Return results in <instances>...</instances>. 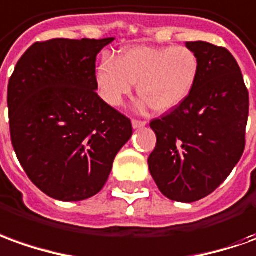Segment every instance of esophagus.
I'll return each instance as SVG.
<instances>
[{
    "label": "esophagus",
    "mask_w": 256,
    "mask_h": 256,
    "mask_svg": "<svg viewBox=\"0 0 256 256\" xmlns=\"http://www.w3.org/2000/svg\"><path fill=\"white\" fill-rule=\"evenodd\" d=\"M148 124L146 121H140V120H132V126L134 128H142V126H145Z\"/></svg>",
    "instance_id": "34e87169"
}]
</instances>
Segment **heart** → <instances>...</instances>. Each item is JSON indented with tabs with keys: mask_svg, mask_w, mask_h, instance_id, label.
Returning <instances> with one entry per match:
<instances>
[{
	"mask_svg": "<svg viewBox=\"0 0 256 256\" xmlns=\"http://www.w3.org/2000/svg\"><path fill=\"white\" fill-rule=\"evenodd\" d=\"M199 60L188 47H132L116 60H104L96 71L100 98L120 106L136 84L142 102L156 112H168L194 90Z\"/></svg>",
	"mask_w": 256,
	"mask_h": 256,
	"instance_id": "obj_1",
	"label": "heart"
}]
</instances>
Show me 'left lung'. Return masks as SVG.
Listing matches in <instances>:
<instances>
[{
    "label": "left lung",
    "instance_id": "1",
    "mask_svg": "<svg viewBox=\"0 0 256 256\" xmlns=\"http://www.w3.org/2000/svg\"><path fill=\"white\" fill-rule=\"evenodd\" d=\"M185 46L199 60L198 79L182 104L150 122L158 140L148 163L164 196L191 204L212 194L242 156L250 96L227 48Z\"/></svg>",
    "mask_w": 256,
    "mask_h": 256
}]
</instances>
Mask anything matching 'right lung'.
Here are the masks:
<instances>
[{
    "label": "right lung",
    "mask_w": 256,
    "mask_h": 256,
    "mask_svg": "<svg viewBox=\"0 0 256 256\" xmlns=\"http://www.w3.org/2000/svg\"><path fill=\"white\" fill-rule=\"evenodd\" d=\"M112 40L37 42L10 79L12 146L32 182L51 198L94 196L132 136L131 120L96 92V57Z\"/></svg>",
    "instance_id": "obj_1"
}]
</instances>
